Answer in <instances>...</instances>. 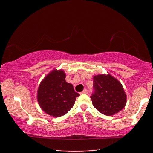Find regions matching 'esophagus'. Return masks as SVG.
<instances>
[{
  "mask_svg": "<svg viewBox=\"0 0 153 153\" xmlns=\"http://www.w3.org/2000/svg\"><path fill=\"white\" fill-rule=\"evenodd\" d=\"M81 94H87V93H88V91H87L86 89H85V90H83V91L82 92H81Z\"/></svg>",
  "mask_w": 153,
  "mask_h": 153,
  "instance_id": "esophagus-1",
  "label": "esophagus"
}]
</instances>
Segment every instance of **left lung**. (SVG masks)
<instances>
[{"mask_svg": "<svg viewBox=\"0 0 153 153\" xmlns=\"http://www.w3.org/2000/svg\"><path fill=\"white\" fill-rule=\"evenodd\" d=\"M95 91L91 98L96 109L106 116L120 111L127 102V95L120 82L111 74L93 76Z\"/></svg>", "mask_w": 153, "mask_h": 153, "instance_id": "left-lung-1", "label": "left lung"}]
</instances>
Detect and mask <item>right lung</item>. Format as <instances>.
Returning <instances> with one entry per match:
<instances>
[{"label": "right lung", "mask_w": 153, "mask_h": 153, "mask_svg": "<svg viewBox=\"0 0 153 153\" xmlns=\"http://www.w3.org/2000/svg\"><path fill=\"white\" fill-rule=\"evenodd\" d=\"M65 76L63 70H52L41 81L37 90L39 106L51 116L58 118L66 114L79 96L72 84L66 82Z\"/></svg>", "instance_id": "1"}]
</instances>
